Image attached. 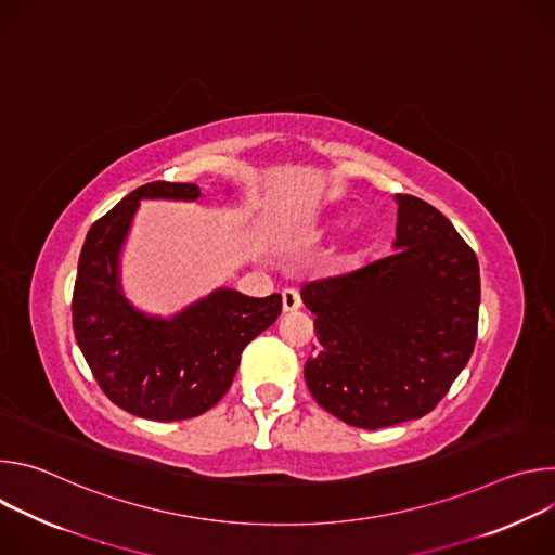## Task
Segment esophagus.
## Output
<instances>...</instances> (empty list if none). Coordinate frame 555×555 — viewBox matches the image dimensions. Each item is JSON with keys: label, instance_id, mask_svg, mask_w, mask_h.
<instances>
[{"label": "esophagus", "instance_id": "obj_1", "mask_svg": "<svg viewBox=\"0 0 555 555\" xmlns=\"http://www.w3.org/2000/svg\"><path fill=\"white\" fill-rule=\"evenodd\" d=\"M300 307V294L296 289L283 292V311H296Z\"/></svg>", "mask_w": 555, "mask_h": 555}]
</instances>
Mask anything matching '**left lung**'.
I'll use <instances>...</instances> for the list:
<instances>
[{
	"label": "left lung",
	"instance_id": "1",
	"mask_svg": "<svg viewBox=\"0 0 555 555\" xmlns=\"http://www.w3.org/2000/svg\"><path fill=\"white\" fill-rule=\"evenodd\" d=\"M395 199L392 255L300 289L319 340L305 362L307 388L327 413L366 430L430 413L479 327L477 255L435 206Z\"/></svg>",
	"mask_w": 555,
	"mask_h": 555
}]
</instances>
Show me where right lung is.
<instances>
[{"instance_id":"obj_1","label":"right lung","mask_w":555,"mask_h":555,"mask_svg":"<svg viewBox=\"0 0 555 555\" xmlns=\"http://www.w3.org/2000/svg\"><path fill=\"white\" fill-rule=\"evenodd\" d=\"M197 199V184L149 182L92 223L78 257L72 325L94 379L122 411L151 422L191 420L230 388L242 353L281 313V294L215 289L173 319H153L122 296L118 257L140 199Z\"/></svg>"}]
</instances>
